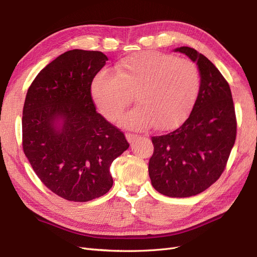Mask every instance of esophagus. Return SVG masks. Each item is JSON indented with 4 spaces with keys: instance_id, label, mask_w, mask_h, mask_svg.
<instances>
[{
    "instance_id": "34e87169",
    "label": "esophagus",
    "mask_w": 257,
    "mask_h": 257,
    "mask_svg": "<svg viewBox=\"0 0 257 257\" xmlns=\"http://www.w3.org/2000/svg\"><path fill=\"white\" fill-rule=\"evenodd\" d=\"M125 136H126L127 142H133L134 139H136V138L138 137V135H136V134H132V133H126V134H125Z\"/></svg>"
}]
</instances>
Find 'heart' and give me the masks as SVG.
I'll use <instances>...</instances> for the list:
<instances>
[{
  "label": "heart",
  "instance_id": "obj_1",
  "mask_svg": "<svg viewBox=\"0 0 257 257\" xmlns=\"http://www.w3.org/2000/svg\"><path fill=\"white\" fill-rule=\"evenodd\" d=\"M200 85L197 65L159 51H142L115 65V75L99 72L91 92L106 118L115 121L133 100L138 104L122 119L124 125L145 130L172 128L191 111Z\"/></svg>",
  "mask_w": 257,
  "mask_h": 257
}]
</instances>
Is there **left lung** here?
I'll list each match as a JSON object with an SVG mask.
<instances>
[{"mask_svg":"<svg viewBox=\"0 0 257 257\" xmlns=\"http://www.w3.org/2000/svg\"><path fill=\"white\" fill-rule=\"evenodd\" d=\"M179 51L196 62L200 87L189 118L166 135L151 137L149 161L153 188L169 197L204 192L226 167L237 135V119L229 84L211 61L190 47Z\"/></svg>","mask_w":257,"mask_h":257,"instance_id":"1","label":"left lung"}]
</instances>
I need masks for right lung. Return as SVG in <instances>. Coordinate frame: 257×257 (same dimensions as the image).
Returning <instances> with one entry per match:
<instances>
[{
  "label": "right lung",
  "mask_w": 257,
  "mask_h": 257,
  "mask_svg": "<svg viewBox=\"0 0 257 257\" xmlns=\"http://www.w3.org/2000/svg\"><path fill=\"white\" fill-rule=\"evenodd\" d=\"M107 60L100 51L64 52L38 73L23 105V152L46 188L66 200L83 203L109 191V167L130 146L91 95Z\"/></svg>",
  "instance_id": "right-lung-1"
}]
</instances>
